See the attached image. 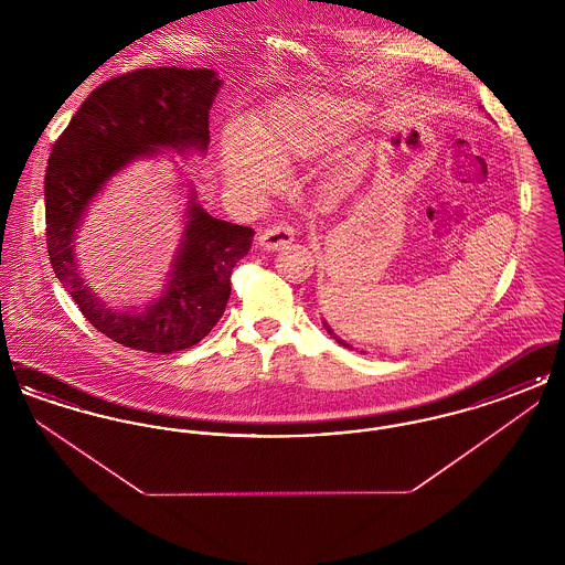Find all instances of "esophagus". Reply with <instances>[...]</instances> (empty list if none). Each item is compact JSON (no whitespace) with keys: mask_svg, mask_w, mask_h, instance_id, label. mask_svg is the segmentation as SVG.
<instances>
[{"mask_svg":"<svg viewBox=\"0 0 565 565\" xmlns=\"http://www.w3.org/2000/svg\"><path fill=\"white\" fill-rule=\"evenodd\" d=\"M295 226L288 224V222H277L273 226H267L260 235H258V243L265 247V249H281L286 247L288 243L295 242Z\"/></svg>","mask_w":565,"mask_h":565,"instance_id":"obj_1","label":"esophagus"}]
</instances>
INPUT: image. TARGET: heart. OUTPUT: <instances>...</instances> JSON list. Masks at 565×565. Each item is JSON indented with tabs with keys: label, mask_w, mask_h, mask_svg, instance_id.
Segmentation results:
<instances>
[{
	"label": "heart",
	"mask_w": 565,
	"mask_h": 565,
	"mask_svg": "<svg viewBox=\"0 0 565 565\" xmlns=\"http://www.w3.org/2000/svg\"><path fill=\"white\" fill-rule=\"evenodd\" d=\"M358 109L339 99L284 102L254 118L252 137L228 127L222 134V167L231 184L239 189H267L275 180L271 161H305L350 134Z\"/></svg>",
	"instance_id": "b5f03b06"
}]
</instances>
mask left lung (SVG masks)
Returning <instances> with one entry per match:
<instances>
[{
    "mask_svg": "<svg viewBox=\"0 0 565 565\" xmlns=\"http://www.w3.org/2000/svg\"><path fill=\"white\" fill-rule=\"evenodd\" d=\"M326 328H328V326H326ZM328 332H330V328H328ZM334 339H337V337H334ZM337 341H339V343H341V345H345V348H350V345H348V343H343V341H341V339H337Z\"/></svg>",
    "mask_w": 565,
    "mask_h": 565,
    "instance_id": "1",
    "label": "left lung"
}]
</instances>
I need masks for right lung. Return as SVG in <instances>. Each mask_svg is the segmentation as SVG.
<instances>
[{
  "label": "right lung",
  "instance_id": "right-lung-1",
  "mask_svg": "<svg viewBox=\"0 0 565 565\" xmlns=\"http://www.w3.org/2000/svg\"><path fill=\"white\" fill-rule=\"evenodd\" d=\"M214 70H134L99 84L56 137L44 175L46 247L54 275L82 316L111 341L150 353L189 350L210 334L231 296V273L254 231L217 220L190 201L186 242L169 288L139 313H116L82 286L72 239L82 212L109 175L154 148L210 143Z\"/></svg>",
  "mask_w": 565,
  "mask_h": 565
}]
</instances>
